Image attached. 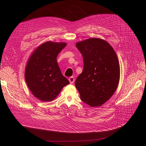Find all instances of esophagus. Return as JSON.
Listing matches in <instances>:
<instances>
[{
    "mask_svg": "<svg viewBox=\"0 0 146 146\" xmlns=\"http://www.w3.org/2000/svg\"><path fill=\"white\" fill-rule=\"evenodd\" d=\"M68 80H69V82H70V83L71 84H72V83H74V80H75V79H74V77H72H72L69 78Z\"/></svg>",
    "mask_w": 146,
    "mask_h": 146,
    "instance_id": "obj_1",
    "label": "esophagus"
}]
</instances>
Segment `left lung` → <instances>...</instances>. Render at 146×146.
<instances>
[{"mask_svg":"<svg viewBox=\"0 0 146 146\" xmlns=\"http://www.w3.org/2000/svg\"><path fill=\"white\" fill-rule=\"evenodd\" d=\"M83 59L82 73L75 82L81 100L94 107L101 106L113 95L119 80V61L113 48L100 38L76 43Z\"/></svg>","mask_w":146,"mask_h":146,"instance_id":"left-lung-1","label":"left lung"}]
</instances>
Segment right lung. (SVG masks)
Masks as SVG:
<instances>
[{
	"mask_svg": "<svg viewBox=\"0 0 146 146\" xmlns=\"http://www.w3.org/2000/svg\"><path fill=\"white\" fill-rule=\"evenodd\" d=\"M64 42H46L39 46L28 61L25 78L33 94L42 101H51L69 84L57 64V56Z\"/></svg>",
	"mask_w": 146,
	"mask_h": 146,
	"instance_id": "right-lung-1",
	"label": "right lung"
}]
</instances>
